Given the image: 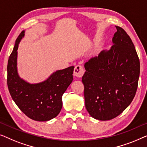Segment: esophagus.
Listing matches in <instances>:
<instances>
[{
  "label": "esophagus",
  "mask_w": 147,
  "mask_h": 147,
  "mask_svg": "<svg viewBox=\"0 0 147 147\" xmlns=\"http://www.w3.org/2000/svg\"><path fill=\"white\" fill-rule=\"evenodd\" d=\"M84 73V69L81 65L76 66L74 69V75L78 78H81Z\"/></svg>",
  "instance_id": "1"
}]
</instances>
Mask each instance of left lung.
I'll return each instance as SVG.
<instances>
[{
    "mask_svg": "<svg viewBox=\"0 0 147 147\" xmlns=\"http://www.w3.org/2000/svg\"><path fill=\"white\" fill-rule=\"evenodd\" d=\"M113 45L84 63L82 77L85 107L95 119L109 121L121 114L135 96L140 61L124 29L115 26Z\"/></svg>",
    "mask_w": 147,
    "mask_h": 147,
    "instance_id": "left-lung-1",
    "label": "left lung"
}]
</instances>
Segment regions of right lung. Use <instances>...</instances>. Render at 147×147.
Returning <instances> with one entry per match:
<instances>
[{
	"label": "right lung",
	"mask_w": 147,
	"mask_h": 147,
	"mask_svg": "<svg viewBox=\"0 0 147 147\" xmlns=\"http://www.w3.org/2000/svg\"><path fill=\"white\" fill-rule=\"evenodd\" d=\"M24 32L22 30L16 38L8 61V88L14 102L28 117L36 121H48L61 112L62 96L73 82L74 67L56 71L38 83H30L20 78L17 69V50Z\"/></svg>",
	"instance_id": "1"
}]
</instances>
